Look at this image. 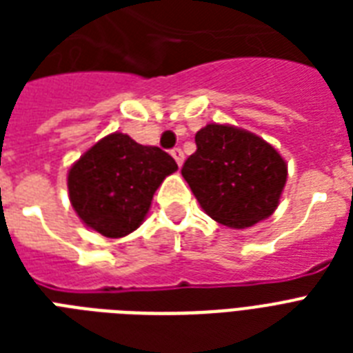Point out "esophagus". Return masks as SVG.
<instances>
[{
	"label": "esophagus",
	"instance_id": "obj_1",
	"mask_svg": "<svg viewBox=\"0 0 353 353\" xmlns=\"http://www.w3.org/2000/svg\"><path fill=\"white\" fill-rule=\"evenodd\" d=\"M170 154H172V157L176 159L177 165L181 166V165H183V161H185V155H183V150H181V148H174V150H172V152H170Z\"/></svg>",
	"mask_w": 353,
	"mask_h": 353
}]
</instances>
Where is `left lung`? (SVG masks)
I'll return each instance as SVG.
<instances>
[{
    "instance_id": "1",
    "label": "left lung",
    "mask_w": 353,
    "mask_h": 353,
    "mask_svg": "<svg viewBox=\"0 0 353 353\" xmlns=\"http://www.w3.org/2000/svg\"><path fill=\"white\" fill-rule=\"evenodd\" d=\"M196 146L181 174L212 220L245 229L273 214L288 165L271 144L241 128L207 124L196 133Z\"/></svg>"
}]
</instances>
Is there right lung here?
Segmentation results:
<instances>
[{
  "instance_id": "add662e5",
  "label": "right lung",
  "mask_w": 353,
  "mask_h": 353,
  "mask_svg": "<svg viewBox=\"0 0 353 353\" xmlns=\"http://www.w3.org/2000/svg\"><path fill=\"white\" fill-rule=\"evenodd\" d=\"M176 170V161L166 152L115 132L71 166L69 199L90 229L106 238H122L143 223L155 190Z\"/></svg>"
}]
</instances>
